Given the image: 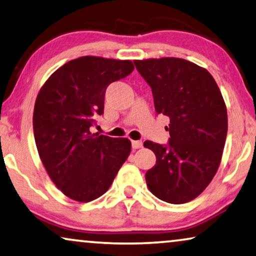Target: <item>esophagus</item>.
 I'll use <instances>...</instances> for the list:
<instances>
[{"label":"esophagus","mask_w":256,"mask_h":256,"mask_svg":"<svg viewBox=\"0 0 256 256\" xmlns=\"http://www.w3.org/2000/svg\"><path fill=\"white\" fill-rule=\"evenodd\" d=\"M132 146L134 149H138L142 146V141H132Z\"/></svg>","instance_id":"1"}]
</instances>
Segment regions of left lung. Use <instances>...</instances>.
Here are the masks:
<instances>
[{"label": "left lung", "mask_w": 256, "mask_h": 256, "mask_svg": "<svg viewBox=\"0 0 256 256\" xmlns=\"http://www.w3.org/2000/svg\"><path fill=\"white\" fill-rule=\"evenodd\" d=\"M152 92L157 114L170 118L166 144L146 141L156 164L146 174L150 192L170 204L198 197L218 170L227 135L222 92L205 68L180 58L135 60Z\"/></svg>", "instance_id": "obj_1"}]
</instances>
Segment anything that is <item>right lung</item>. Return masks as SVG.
<instances>
[{
    "label": "right lung",
    "instance_id": "obj_1",
    "mask_svg": "<svg viewBox=\"0 0 256 256\" xmlns=\"http://www.w3.org/2000/svg\"><path fill=\"white\" fill-rule=\"evenodd\" d=\"M132 70L130 60L86 56L52 73L38 93L34 110L38 154L52 182L73 200L102 196L130 154L128 138L92 134L90 128L104 114L107 87Z\"/></svg>",
    "mask_w": 256,
    "mask_h": 256
}]
</instances>
